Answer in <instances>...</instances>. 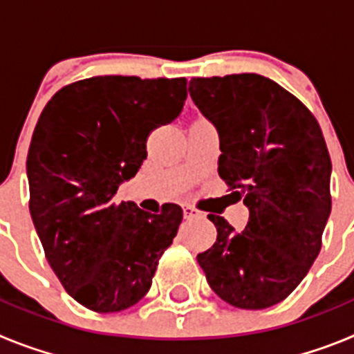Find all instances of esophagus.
<instances>
[{"mask_svg": "<svg viewBox=\"0 0 354 354\" xmlns=\"http://www.w3.org/2000/svg\"><path fill=\"white\" fill-rule=\"evenodd\" d=\"M202 212L198 211L196 207H193V205H184V218H187V220H193V218H202Z\"/></svg>", "mask_w": 354, "mask_h": 354, "instance_id": "obj_1", "label": "esophagus"}]
</instances>
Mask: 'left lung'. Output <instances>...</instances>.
<instances>
[{"label": "left lung", "instance_id": "left-lung-1", "mask_svg": "<svg viewBox=\"0 0 354 354\" xmlns=\"http://www.w3.org/2000/svg\"><path fill=\"white\" fill-rule=\"evenodd\" d=\"M189 95L220 134L218 174L250 209L243 232L209 214L218 237L196 259L223 301L262 310L283 301L321 252L331 211L326 142L310 109L259 74L193 77Z\"/></svg>", "mask_w": 354, "mask_h": 354}]
</instances>
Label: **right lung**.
I'll list each match as a JSON object with an SVG mask.
<instances>
[{"label": "right lung", "instance_id": "add662e5", "mask_svg": "<svg viewBox=\"0 0 354 354\" xmlns=\"http://www.w3.org/2000/svg\"><path fill=\"white\" fill-rule=\"evenodd\" d=\"M184 77L95 76L60 88L37 122L26 170L30 212L49 266L72 298L99 314L149 292L183 209L161 214L115 202L147 158V138L187 97Z\"/></svg>", "mask_w": 354, "mask_h": 354}]
</instances>
